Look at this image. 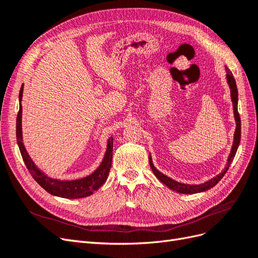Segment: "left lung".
Here are the masks:
<instances>
[{
  "mask_svg": "<svg viewBox=\"0 0 258 258\" xmlns=\"http://www.w3.org/2000/svg\"><path fill=\"white\" fill-rule=\"evenodd\" d=\"M226 79H227V83L229 85L230 88V97H231V101H232V106H233V115H235V120H236V131H235V137H233V144L231 147L230 154L228 156V160H227V165H226L225 169L222 171V172L216 175L215 177L209 179L206 183L204 184H199V185H189V184H183L174 181V179L170 178L169 176L165 175L163 173L159 172V171L156 169L153 165V160L150 155V166L151 169L154 172V174L156 175L159 181L161 183H163L165 185H167L170 189H172L174 191H177L179 194H196V192H201V191H206L210 188H212L213 186H215L218 182L221 181L222 177L225 175V173L227 172V170L229 169V166L231 165V162L235 158L238 146L240 144V139H241V120H240V115L238 113V89H237V84L235 79H233V75L230 72V70L226 67Z\"/></svg>",
  "mask_w": 258,
  "mask_h": 258,
  "instance_id": "1",
  "label": "left lung"
}]
</instances>
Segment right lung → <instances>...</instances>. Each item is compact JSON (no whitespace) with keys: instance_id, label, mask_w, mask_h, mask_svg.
Wrapping results in <instances>:
<instances>
[{"instance_id":"obj_1","label":"right lung","mask_w":258,"mask_h":258,"mask_svg":"<svg viewBox=\"0 0 258 258\" xmlns=\"http://www.w3.org/2000/svg\"><path fill=\"white\" fill-rule=\"evenodd\" d=\"M23 92V85L20 88L19 92V112L17 115V122H16V136H17V143L19 150L22 156V159L25 161L26 166L29 170V172L32 175L35 181L40 184L43 188L53 195L67 199H77L88 197L93 194V191L99 189L102 186L108 176V172L112 166V157H113V138H110L107 141L106 152L103 157L101 165L97 168L95 172H92L90 175L73 179V181H60L57 178H51L46 175L44 172L36 167L34 161L31 159L25 145L22 141V128H21V115H22V106H21V99Z\"/></svg>"}]
</instances>
